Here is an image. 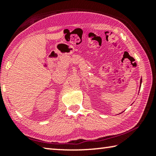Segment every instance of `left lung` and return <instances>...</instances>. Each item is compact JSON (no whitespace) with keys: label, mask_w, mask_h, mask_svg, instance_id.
<instances>
[{"label":"left lung","mask_w":156,"mask_h":156,"mask_svg":"<svg viewBox=\"0 0 156 156\" xmlns=\"http://www.w3.org/2000/svg\"><path fill=\"white\" fill-rule=\"evenodd\" d=\"M141 84H142V79H141V80H140V86H141Z\"/></svg>","instance_id":"left-lung-1"}]
</instances>
